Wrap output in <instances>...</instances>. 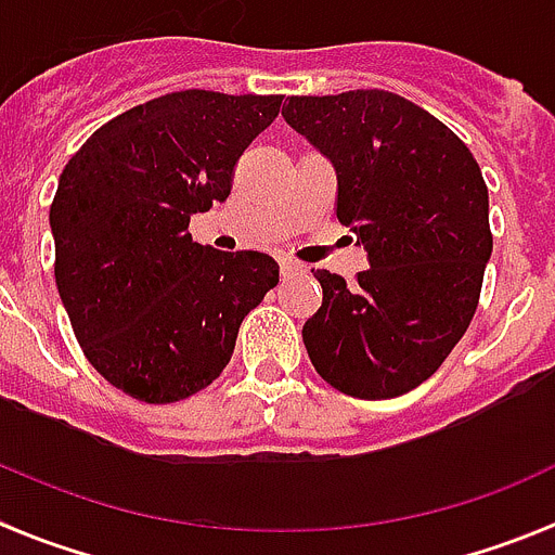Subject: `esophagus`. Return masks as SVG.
Wrapping results in <instances>:
<instances>
[{
    "label": "esophagus",
    "instance_id": "34e87169",
    "mask_svg": "<svg viewBox=\"0 0 555 555\" xmlns=\"http://www.w3.org/2000/svg\"><path fill=\"white\" fill-rule=\"evenodd\" d=\"M297 274H304V267H297L292 260H281V278L283 281H292Z\"/></svg>",
    "mask_w": 555,
    "mask_h": 555
}]
</instances>
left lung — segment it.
I'll use <instances>...</instances> for the list:
<instances>
[{
    "mask_svg": "<svg viewBox=\"0 0 555 555\" xmlns=\"http://www.w3.org/2000/svg\"><path fill=\"white\" fill-rule=\"evenodd\" d=\"M283 118L332 162L337 221L369 251L351 286L314 272L323 306L304 326L311 365L349 397H400L474 320L493 251L479 164L439 118L386 90L292 95Z\"/></svg>",
    "mask_w": 555,
    "mask_h": 555,
    "instance_id": "8db88e82",
    "label": "left lung"
}]
</instances>
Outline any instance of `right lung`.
<instances>
[{"label":"right lung","mask_w":555,"mask_h":555,"mask_svg":"<svg viewBox=\"0 0 555 555\" xmlns=\"http://www.w3.org/2000/svg\"><path fill=\"white\" fill-rule=\"evenodd\" d=\"M281 102L162 95L99 127L59 176V295L90 365L135 400L178 402L221 377L244 318L278 286L263 251L195 244L190 215L229 198Z\"/></svg>","instance_id":"right-lung-1"}]
</instances>
